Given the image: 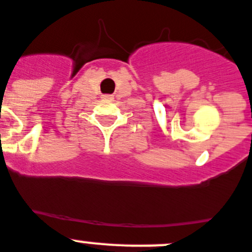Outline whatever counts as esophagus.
<instances>
[{
	"instance_id": "esophagus-1",
	"label": "esophagus",
	"mask_w": 252,
	"mask_h": 252,
	"mask_svg": "<svg viewBox=\"0 0 252 252\" xmlns=\"http://www.w3.org/2000/svg\"><path fill=\"white\" fill-rule=\"evenodd\" d=\"M103 99L104 100H113L114 96H113V95H103Z\"/></svg>"
}]
</instances>
